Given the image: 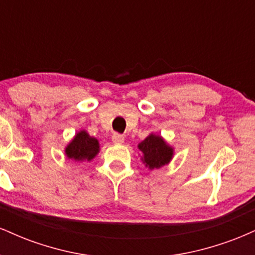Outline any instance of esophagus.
Here are the masks:
<instances>
[{
    "label": "esophagus",
    "mask_w": 255,
    "mask_h": 255,
    "mask_svg": "<svg viewBox=\"0 0 255 255\" xmlns=\"http://www.w3.org/2000/svg\"><path fill=\"white\" fill-rule=\"evenodd\" d=\"M111 140H113L114 144H116V145L124 144V141H125V136L122 135V134L114 133V134H113V136H111Z\"/></svg>",
    "instance_id": "34e87169"
}]
</instances>
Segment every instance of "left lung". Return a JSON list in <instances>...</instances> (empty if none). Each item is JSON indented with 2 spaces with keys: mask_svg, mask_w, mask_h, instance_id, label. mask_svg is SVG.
I'll return each mask as SVG.
<instances>
[{
  "mask_svg": "<svg viewBox=\"0 0 255 255\" xmlns=\"http://www.w3.org/2000/svg\"><path fill=\"white\" fill-rule=\"evenodd\" d=\"M141 152V160L150 170L159 169L170 163L174 157V147L168 144L162 136L151 133L137 145Z\"/></svg>",
  "mask_w": 255,
  "mask_h": 255,
  "instance_id": "8db88e82",
  "label": "left lung"
}]
</instances>
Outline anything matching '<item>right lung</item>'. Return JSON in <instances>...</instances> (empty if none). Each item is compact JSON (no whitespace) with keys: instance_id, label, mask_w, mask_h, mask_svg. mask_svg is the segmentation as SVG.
I'll return each instance as SVG.
<instances>
[{"instance_id":"obj_1","label":"right lung","mask_w":255,"mask_h":255,"mask_svg":"<svg viewBox=\"0 0 255 255\" xmlns=\"http://www.w3.org/2000/svg\"><path fill=\"white\" fill-rule=\"evenodd\" d=\"M99 141L96 137L91 136L85 129L75 134L68 145L64 148V153L68 159L74 162H90L98 154Z\"/></svg>"}]
</instances>
